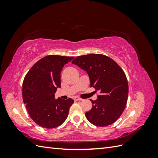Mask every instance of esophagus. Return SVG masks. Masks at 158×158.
<instances>
[{"instance_id": "34e87169", "label": "esophagus", "mask_w": 158, "mask_h": 158, "mask_svg": "<svg viewBox=\"0 0 158 158\" xmlns=\"http://www.w3.org/2000/svg\"><path fill=\"white\" fill-rule=\"evenodd\" d=\"M74 100L75 102H77V101H80V100H82V99L78 98V97H74Z\"/></svg>"}]
</instances>
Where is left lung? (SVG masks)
<instances>
[{"label": "left lung", "instance_id": "left-lung-1", "mask_svg": "<svg viewBox=\"0 0 158 158\" xmlns=\"http://www.w3.org/2000/svg\"><path fill=\"white\" fill-rule=\"evenodd\" d=\"M72 63L87 72L90 87L99 91L96 100H91L92 108L85 113L88 120L98 127L115 122L125 109L128 94L127 76L123 69L110 57L102 54L78 56Z\"/></svg>", "mask_w": 158, "mask_h": 158}]
</instances>
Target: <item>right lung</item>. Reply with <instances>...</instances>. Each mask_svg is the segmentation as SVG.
<instances>
[{
  "label": "right lung",
  "mask_w": 158,
  "mask_h": 158,
  "mask_svg": "<svg viewBox=\"0 0 158 158\" xmlns=\"http://www.w3.org/2000/svg\"><path fill=\"white\" fill-rule=\"evenodd\" d=\"M74 56L47 55L33 64L22 85V97L27 111L37 125L53 128L63 124L74 101L71 98L55 99L60 88V73Z\"/></svg>",
  "instance_id": "add662e5"
}]
</instances>
